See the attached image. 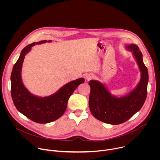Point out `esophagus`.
<instances>
[{"label":"esophagus","instance_id":"34e87169","mask_svg":"<svg viewBox=\"0 0 160 160\" xmlns=\"http://www.w3.org/2000/svg\"><path fill=\"white\" fill-rule=\"evenodd\" d=\"M93 78H94V75H92V74H87V75L85 76V79H86L87 81L90 80L91 79H92Z\"/></svg>","mask_w":160,"mask_h":160}]
</instances>
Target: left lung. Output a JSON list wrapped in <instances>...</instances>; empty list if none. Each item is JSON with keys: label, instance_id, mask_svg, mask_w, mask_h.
<instances>
[{"label": "left lung", "instance_id": "obj_1", "mask_svg": "<svg viewBox=\"0 0 160 160\" xmlns=\"http://www.w3.org/2000/svg\"><path fill=\"white\" fill-rule=\"evenodd\" d=\"M125 48L132 52L141 72L140 81L132 91L118 97L111 94L106 85L98 80H92L88 83L90 112L96 119L108 124L119 125L127 121L141 109L147 96L149 76L142 54L133 43L125 45Z\"/></svg>", "mask_w": 160, "mask_h": 160}]
</instances>
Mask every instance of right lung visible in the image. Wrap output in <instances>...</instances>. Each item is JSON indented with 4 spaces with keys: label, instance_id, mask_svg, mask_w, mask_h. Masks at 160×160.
I'll return each mask as SVG.
<instances>
[{
    "label": "right lung",
    "instance_id": "obj_1",
    "mask_svg": "<svg viewBox=\"0 0 160 160\" xmlns=\"http://www.w3.org/2000/svg\"><path fill=\"white\" fill-rule=\"evenodd\" d=\"M42 40L33 42L25 47L14 64L11 76V97L19 112L30 120L38 123H48L59 118L65 112L68 101L78 86L84 83L83 78L68 82L54 94L40 97L32 94L25 87L21 78V70L25 55L36 44L51 42Z\"/></svg>",
    "mask_w": 160,
    "mask_h": 160
}]
</instances>
